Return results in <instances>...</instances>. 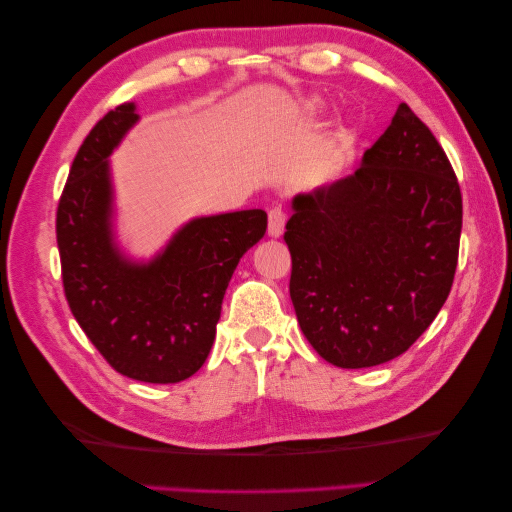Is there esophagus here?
I'll list each match as a JSON object with an SVG mask.
<instances>
[{
	"mask_svg": "<svg viewBox=\"0 0 512 512\" xmlns=\"http://www.w3.org/2000/svg\"><path fill=\"white\" fill-rule=\"evenodd\" d=\"M284 226H286V211L281 209V206H273V209L268 211V235L279 237L284 233Z\"/></svg>",
	"mask_w": 512,
	"mask_h": 512,
	"instance_id": "esophagus-1",
	"label": "esophagus"
}]
</instances>
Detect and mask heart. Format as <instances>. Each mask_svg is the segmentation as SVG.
Masks as SVG:
<instances>
[{
	"label": "heart",
	"mask_w": 512,
	"mask_h": 512,
	"mask_svg": "<svg viewBox=\"0 0 512 512\" xmlns=\"http://www.w3.org/2000/svg\"><path fill=\"white\" fill-rule=\"evenodd\" d=\"M325 110V105L321 99H310L306 105H303V112H306L308 116H321Z\"/></svg>",
	"instance_id": "obj_1"
}]
</instances>
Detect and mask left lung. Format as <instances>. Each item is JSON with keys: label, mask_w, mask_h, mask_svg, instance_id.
I'll return each instance as SVG.
<instances>
[{"label": "left lung", "mask_w": 512, "mask_h": 512, "mask_svg": "<svg viewBox=\"0 0 512 512\" xmlns=\"http://www.w3.org/2000/svg\"><path fill=\"white\" fill-rule=\"evenodd\" d=\"M460 233L451 162L400 103L352 176L292 198L284 239L301 332L343 369L407 352L449 297Z\"/></svg>", "instance_id": "1"}]
</instances>
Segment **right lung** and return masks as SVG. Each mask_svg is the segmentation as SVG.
I'll return each mask as SVG.
<instances>
[{"instance_id":"add662e5","label":"right lung","mask_w":512,"mask_h":512,"mask_svg":"<svg viewBox=\"0 0 512 512\" xmlns=\"http://www.w3.org/2000/svg\"><path fill=\"white\" fill-rule=\"evenodd\" d=\"M138 121L136 103H123L83 140L59 200L57 244L65 299L96 350L118 374L169 385L204 365L228 281L268 215L193 217L151 259L127 255L114 231L110 156Z\"/></svg>"}]
</instances>
